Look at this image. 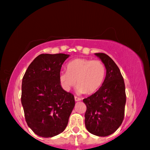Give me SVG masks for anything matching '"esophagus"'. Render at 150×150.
<instances>
[{
	"label": "esophagus",
	"instance_id": "34e87169",
	"mask_svg": "<svg viewBox=\"0 0 150 150\" xmlns=\"http://www.w3.org/2000/svg\"><path fill=\"white\" fill-rule=\"evenodd\" d=\"M75 101H81V98H79V97H76V96H75Z\"/></svg>",
	"mask_w": 150,
	"mask_h": 150
}]
</instances>
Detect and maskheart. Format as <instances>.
I'll list each match as a JSON object with an SVG mask.
<instances>
[{"label":"heart","instance_id":"heart-1","mask_svg":"<svg viewBox=\"0 0 150 150\" xmlns=\"http://www.w3.org/2000/svg\"><path fill=\"white\" fill-rule=\"evenodd\" d=\"M105 73V67L102 62L77 58L68 63L67 71L60 72L59 79L62 87L66 91H71L77 81V93L91 95L102 86Z\"/></svg>","mask_w":150,"mask_h":150}]
</instances>
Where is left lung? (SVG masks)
<instances>
[{"mask_svg": "<svg viewBox=\"0 0 150 150\" xmlns=\"http://www.w3.org/2000/svg\"><path fill=\"white\" fill-rule=\"evenodd\" d=\"M95 55L104 64L106 75L100 88L83 99L87 108L85 125L90 133L107 137L119 128L124 118L125 83L119 67L108 55L103 53Z\"/></svg>", "mask_w": 150, "mask_h": 150, "instance_id": "1", "label": "left lung"}]
</instances>
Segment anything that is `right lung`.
<instances>
[{
	"label": "right lung",
	"mask_w": 150,
	"mask_h": 150,
	"mask_svg": "<svg viewBox=\"0 0 150 150\" xmlns=\"http://www.w3.org/2000/svg\"><path fill=\"white\" fill-rule=\"evenodd\" d=\"M69 56L40 55L24 75L21 103L25 120L39 137H53L62 132L75 105L73 95L62 88L59 79L62 65Z\"/></svg>",
	"instance_id": "obj_1"
}]
</instances>
